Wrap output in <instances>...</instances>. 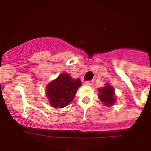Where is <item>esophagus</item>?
<instances>
[{
  "label": "esophagus",
  "mask_w": 151,
  "mask_h": 151,
  "mask_svg": "<svg viewBox=\"0 0 151 151\" xmlns=\"http://www.w3.org/2000/svg\"><path fill=\"white\" fill-rule=\"evenodd\" d=\"M93 83H94V82H93V81H87V82H85V84L86 85H93Z\"/></svg>",
  "instance_id": "34e87169"
}]
</instances>
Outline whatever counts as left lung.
<instances>
[{"mask_svg": "<svg viewBox=\"0 0 151 151\" xmlns=\"http://www.w3.org/2000/svg\"><path fill=\"white\" fill-rule=\"evenodd\" d=\"M98 98L104 106H110L115 104L116 101L115 89L110 84H105V86L98 89Z\"/></svg>", "mask_w": 151, "mask_h": 151, "instance_id": "left-lung-1", "label": "left lung"}]
</instances>
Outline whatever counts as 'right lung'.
<instances>
[{"mask_svg":"<svg viewBox=\"0 0 151 151\" xmlns=\"http://www.w3.org/2000/svg\"><path fill=\"white\" fill-rule=\"evenodd\" d=\"M82 85L79 78H73L67 73H63L47 85L46 96L50 106L63 108L74 99L77 90Z\"/></svg>","mask_w":151,"mask_h":151,"instance_id":"obj_1","label":"right lung"}]
</instances>
